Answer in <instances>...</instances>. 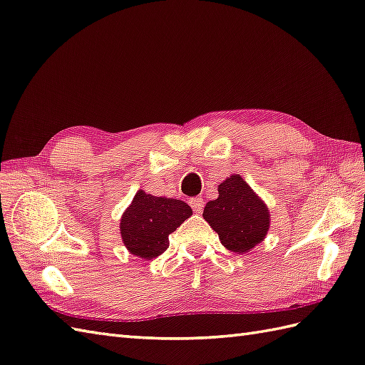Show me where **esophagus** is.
Listing matches in <instances>:
<instances>
[{"instance_id":"1","label":"esophagus","mask_w":365,"mask_h":365,"mask_svg":"<svg viewBox=\"0 0 365 365\" xmlns=\"http://www.w3.org/2000/svg\"><path fill=\"white\" fill-rule=\"evenodd\" d=\"M189 204L192 206V209L197 212V213H200L201 210H202V207H204V200L202 198H190L189 200Z\"/></svg>"}]
</instances>
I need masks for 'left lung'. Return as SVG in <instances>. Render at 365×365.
I'll use <instances>...</instances> for the list:
<instances>
[{
  "label": "left lung",
  "mask_w": 365,
  "mask_h": 365,
  "mask_svg": "<svg viewBox=\"0 0 365 365\" xmlns=\"http://www.w3.org/2000/svg\"><path fill=\"white\" fill-rule=\"evenodd\" d=\"M204 220L226 250L250 252L269 230V210L240 175H230L218 185V198L209 201Z\"/></svg>",
  "instance_id": "8db88e82"
}]
</instances>
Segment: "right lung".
Masks as SVG:
<instances>
[{
  "label": "right lung",
  "mask_w": 365,
  "mask_h": 365,
  "mask_svg": "<svg viewBox=\"0 0 365 365\" xmlns=\"http://www.w3.org/2000/svg\"><path fill=\"white\" fill-rule=\"evenodd\" d=\"M192 215L187 202L139 190L120 218L122 242L130 254L152 260L168 247V235Z\"/></svg>",
  "instance_id": "add662e5"
}]
</instances>
